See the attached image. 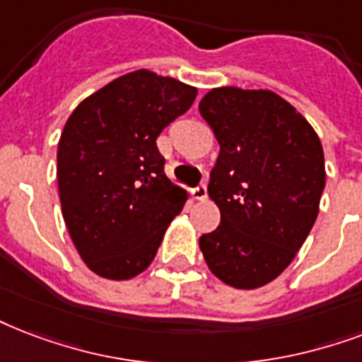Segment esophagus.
Wrapping results in <instances>:
<instances>
[{
    "instance_id": "esophagus-1",
    "label": "esophagus",
    "mask_w": 362,
    "mask_h": 362,
    "mask_svg": "<svg viewBox=\"0 0 362 362\" xmlns=\"http://www.w3.org/2000/svg\"><path fill=\"white\" fill-rule=\"evenodd\" d=\"M193 199H197V201H205L206 197H209V193H206V184H199L197 187H193Z\"/></svg>"
}]
</instances>
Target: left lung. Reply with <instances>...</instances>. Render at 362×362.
Here are the masks:
<instances>
[{
	"mask_svg": "<svg viewBox=\"0 0 362 362\" xmlns=\"http://www.w3.org/2000/svg\"><path fill=\"white\" fill-rule=\"evenodd\" d=\"M199 112L220 144L206 187L220 226L201 235V252L226 285L258 288L285 272L315 224L327 176L321 140L272 90L212 89Z\"/></svg>",
	"mask_w": 362,
	"mask_h": 362,
	"instance_id": "1",
	"label": "left lung"
}]
</instances>
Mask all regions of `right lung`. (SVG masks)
I'll return each instance as SVG.
<instances>
[{"instance_id": "right-lung-1", "label": "right lung", "mask_w": 362, "mask_h": 362, "mask_svg": "<svg viewBox=\"0 0 362 362\" xmlns=\"http://www.w3.org/2000/svg\"><path fill=\"white\" fill-rule=\"evenodd\" d=\"M197 89L138 70L96 90L68 117L57 153L66 228L89 269L131 279L156 258L187 193L165 175L156 140Z\"/></svg>"}]
</instances>
